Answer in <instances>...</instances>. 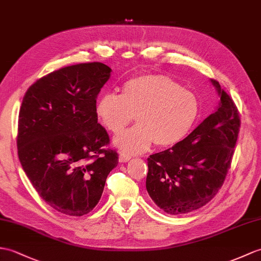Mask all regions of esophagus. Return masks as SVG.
Wrapping results in <instances>:
<instances>
[{"mask_svg":"<svg viewBox=\"0 0 261 261\" xmlns=\"http://www.w3.org/2000/svg\"><path fill=\"white\" fill-rule=\"evenodd\" d=\"M130 159H131V156L129 154L120 153V155H119V161L120 162H128Z\"/></svg>","mask_w":261,"mask_h":261,"instance_id":"obj_1","label":"esophagus"}]
</instances>
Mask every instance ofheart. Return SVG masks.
Instances as JSON below:
<instances>
[{"label":"heart","instance_id":"b5f03b06","mask_svg":"<svg viewBox=\"0 0 261 261\" xmlns=\"http://www.w3.org/2000/svg\"><path fill=\"white\" fill-rule=\"evenodd\" d=\"M95 116L112 133L122 131L133 118L138 122L113 139L125 154H137L155 142L171 147L184 140L199 114L195 93L163 74H144L131 79L122 93L103 94L95 103Z\"/></svg>","mask_w":261,"mask_h":261}]
</instances>
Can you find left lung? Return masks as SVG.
Listing matches in <instances>:
<instances>
[{"label":"left lung","instance_id":"obj_1","mask_svg":"<svg viewBox=\"0 0 261 261\" xmlns=\"http://www.w3.org/2000/svg\"><path fill=\"white\" fill-rule=\"evenodd\" d=\"M210 81L220 98L216 111L182 141L148 158L145 188L169 215L188 214L207 204L219 191L231 165L239 114L219 82Z\"/></svg>","mask_w":261,"mask_h":261}]
</instances>
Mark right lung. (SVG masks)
<instances>
[{
	"mask_svg": "<svg viewBox=\"0 0 261 261\" xmlns=\"http://www.w3.org/2000/svg\"><path fill=\"white\" fill-rule=\"evenodd\" d=\"M112 70L100 62L65 66L29 88L19 114L17 153L40 197L68 216L89 214L118 166L95 116L96 96Z\"/></svg>",
	"mask_w": 261,
	"mask_h": 261,
	"instance_id": "right-lung-1",
	"label": "right lung"
}]
</instances>
